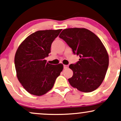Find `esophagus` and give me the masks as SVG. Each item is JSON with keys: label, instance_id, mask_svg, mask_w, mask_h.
Returning a JSON list of instances; mask_svg holds the SVG:
<instances>
[{"label": "esophagus", "instance_id": "obj_1", "mask_svg": "<svg viewBox=\"0 0 121 121\" xmlns=\"http://www.w3.org/2000/svg\"><path fill=\"white\" fill-rule=\"evenodd\" d=\"M69 67V65H64V69H67Z\"/></svg>", "mask_w": 121, "mask_h": 121}]
</instances>
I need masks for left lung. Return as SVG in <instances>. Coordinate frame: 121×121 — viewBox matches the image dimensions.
Returning <instances> with one entry per match:
<instances>
[{
  "instance_id": "1",
  "label": "left lung",
  "mask_w": 121,
  "mask_h": 121,
  "mask_svg": "<svg viewBox=\"0 0 121 121\" xmlns=\"http://www.w3.org/2000/svg\"><path fill=\"white\" fill-rule=\"evenodd\" d=\"M59 37L79 55V61L70 64L73 72L68 79L72 87L84 92L97 89L102 83L109 65V56L98 37L85 28H69L62 30Z\"/></svg>"
}]
</instances>
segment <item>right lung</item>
Segmentation results:
<instances>
[{
  "instance_id": "obj_1",
  "label": "right lung",
  "mask_w": 121,
  "mask_h": 121,
  "mask_svg": "<svg viewBox=\"0 0 121 121\" xmlns=\"http://www.w3.org/2000/svg\"><path fill=\"white\" fill-rule=\"evenodd\" d=\"M62 29L39 30L28 36L18 47L14 65L17 77L30 94L41 96L51 90L63 65H52L45 58L51 52L53 40Z\"/></svg>"
}]
</instances>
